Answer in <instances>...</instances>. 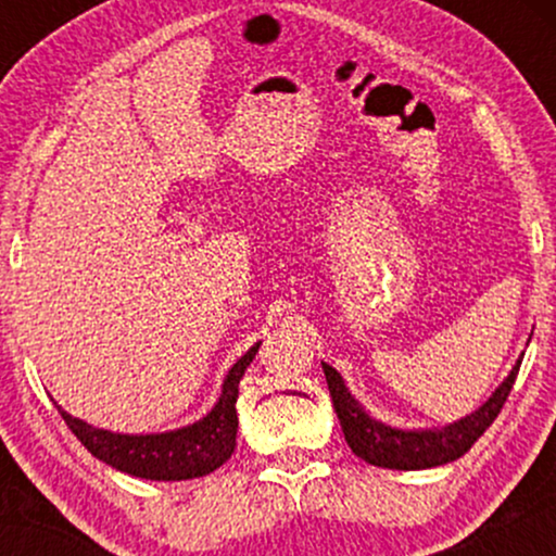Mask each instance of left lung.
<instances>
[{
  "instance_id": "1",
  "label": "left lung",
  "mask_w": 556,
  "mask_h": 556,
  "mask_svg": "<svg viewBox=\"0 0 556 556\" xmlns=\"http://www.w3.org/2000/svg\"><path fill=\"white\" fill-rule=\"evenodd\" d=\"M321 366L324 374H327L331 405H334L337 418H340L344 442L361 460L392 470L437 468V465L463 457L500 416L520 371L518 361V366L509 371L507 381L491 394L486 405L478 407L473 416L457 420V424L446 426L442 431H400L368 416L358 402L350 397L342 376L327 363H321Z\"/></svg>"
}]
</instances>
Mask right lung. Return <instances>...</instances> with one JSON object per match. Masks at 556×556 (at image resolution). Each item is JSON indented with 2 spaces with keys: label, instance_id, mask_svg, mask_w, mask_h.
<instances>
[{
  "label": "right lung",
  "instance_id": "add662e5",
  "mask_svg": "<svg viewBox=\"0 0 556 556\" xmlns=\"http://www.w3.org/2000/svg\"><path fill=\"white\" fill-rule=\"evenodd\" d=\"M258 344H253L242 358L229 368L222 397L214 410L188 429L169 433H146V437H127L83 424L67 416L62 407L56 410L65 418L67 429L80 439V444L99 457L101 463L123 470L127 476L149 478V481H188V478L208 476L229 460L238 437V387L245 368L256 358Z\"/></svg>",
  "mask_w": 556,
  "mask_h": 556
}]
</instances>
